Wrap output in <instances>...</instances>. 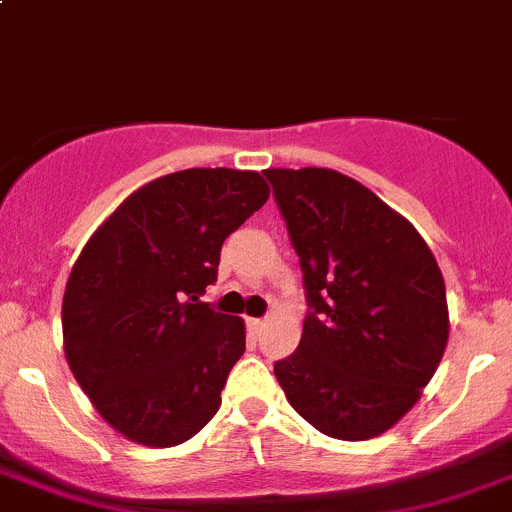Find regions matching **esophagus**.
<instances>
[{"instance_id": "obj_1", "label": "esophagus", "mask_w": 512, "mask_h": 512, "mask_svg": "<svg viewBox=\"0 0 512 512\" xmlns=\"http://www.w3.org/2000/svg\"><path fill=\"white\" fill-rule=\"evenodd\" d=\"M262 329H265V321H262V319H247V331H250L252 339H257V336L262 334Z\"/></svg>"}]
</instances>
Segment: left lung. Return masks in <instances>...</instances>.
Segmentation results:
<instances>
[{"label": "left lung", "instance_id": "left-lung-1", "mask_svg": "<svg viewBox=\"0 0 512 512\" xmlns=\"http://www.w3.org/2000/svg\"><path fill=\"white\" fill-rule=\"evenodd\" d=\"M301 260V344L275 362L288 403L321 434L365 441L411 411L446 339V288L421 234L329 168H267Z\"/></svg>", "mask_w": 512, "mask_h": 512}]
</instances>
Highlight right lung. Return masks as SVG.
<instances>
[{"label": "right lung", "instance_id": "1", "mask_svg": "<svg viewBox=\"0 0 512 512\" xmlns=\"http://www.w3.org/2000/svg\"><path fill=\"white\" fill-rule=\"evenodd\" d=\"M255 170L188 168L124 199L78 255L63 296L73 377L145 446L199 434L245 354V324L201 301L224 239L267 201Z\"/></svg>", "mask_w": 512, "mask_h": 512}]
</instances>
